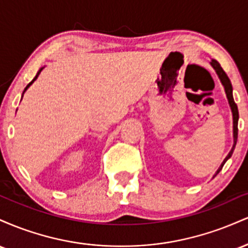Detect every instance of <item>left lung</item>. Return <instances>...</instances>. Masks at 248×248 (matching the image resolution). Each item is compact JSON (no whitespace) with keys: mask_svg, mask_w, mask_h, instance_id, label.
<instances>
[{"mask_svg":"<svg viewBox=\"0 0 248 248\" xmlns=\"http://www.w3.org/2000/svg\"><path fill=\"white\" fill-rule=\"evenodd\" d=\"M211 65L213 66V69L216 70V72H217V75L219 77V79H220L221 84L224 85L225 87V92H226V96L227 99H229V104L230 106H231V109H232V114H233V138H234V143H233V147L231 149V152L229 153V155L225 157V160L223 161V163H221V166L219 167V169L217 170V172H216V175L220 171L221 169H223L225 162L229 160L230 157L232 156L233 154V150H234V147L235 144H237V139H238V119H239V112H238V106L237 104H235L234 100H233V95H232V85H231V81H230L229 77H227L226 73H225V71L221 69L220 64L217 61H213L211 62ZM215 175V176H216Z\"/></svg>","mask_w":248,"mask_h":248,"instance_id":"obj_1","label":"left lung"}]
</instances>
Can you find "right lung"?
Here are the masks:
<instances>
[{"mask_svg":"<svg viewBox=\"0 0 248 248\" xmlns=\"http://www.w3.org/2000/svg\"><path fill=\"white\" fill-rule=\"evenodd\" d=\"M42 70H43V67H42V69H41V70H39V71H38V72H37V75H36V77H35V78H33V79H32V81H31V82H29V84H28V86H27V87H25V90H24V91H27V88H28V87H29V86H30V85H31V84H32V82H33V81H35V80H36V79H37V77H38V76H39V73H41V72H42Z\"/></svg>","mask_w":248,"mask_h":248,"instance_id":"1","label":"right lung"}]
</instances>
